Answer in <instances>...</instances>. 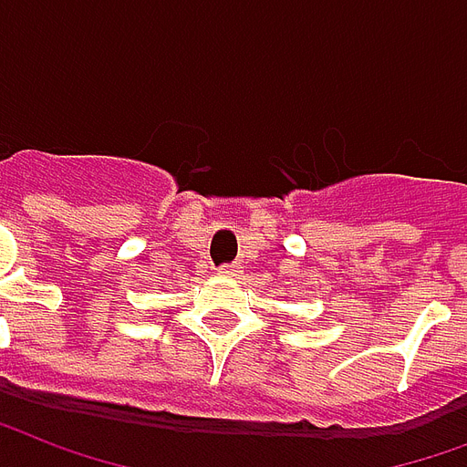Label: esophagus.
<instances>
[{
  "label": "esophagus",
  "mask_w": 467,
  "mask_h": 467,
  "mask_svg": "<svg viewBox=\"0 0 467 467\" xmlns=\"http://www.w3.org/2000/svg\"><path fill=\"white\" fill-rule=\"evenodd\" d=\"M238 268L236 265H221L219 268V275H223V278H234V275H238Z\"/></svg>",
  "instance_id": "1"
}]
</instances>
